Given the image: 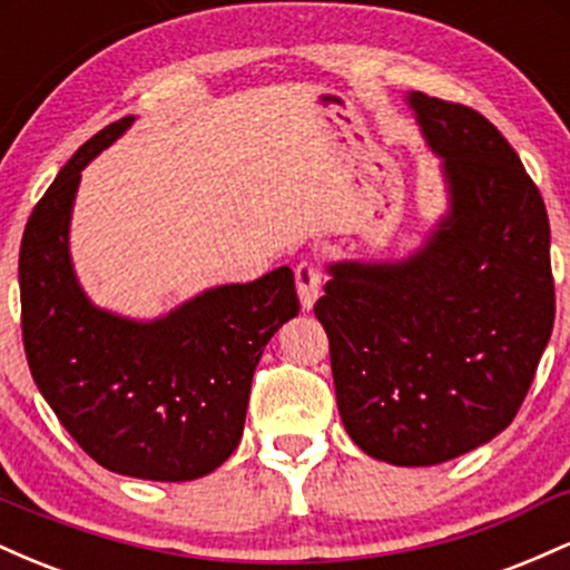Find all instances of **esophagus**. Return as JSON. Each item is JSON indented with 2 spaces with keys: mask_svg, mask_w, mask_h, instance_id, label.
Returning <instances> with one entry per match:
<instances>
[{
  "mask_svg": "<svg viewBox=\"0 0 570 570\" xmlns=\"http://www.w3.org/2000/svg\"><path fill=\"white\" fill-rule=\"evenodd\" d=\"M294 284H297L299 303H303L305 311H311L316 305L318 294H322V273H318V267L303 259V263L294 267Z\"/></svg>",
  "mask_w": 570,
  "mask_h": 570,
  "instance_id": "obj_1",
  "label": "esophagus"
}]
</instances>
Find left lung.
Listing matches in <instances>:
<instances>
[{"label": "left lung", "mask_w": 570, "mask_h": 570, "mask_svg": "<svg viewBox=\"0 0 570 570\" xmlns=\"http://www.w3.org/2000/svg\"><path fill=\"white\" fill-rule=\"evenodd\" d=\"M450 208L402 263H335L316 318L337 410L364 453L434 466L514 421L554 324L549 219L493 122L410 94Z\"/></svg>", "instance_id": "8db88e82"}]
</instances>
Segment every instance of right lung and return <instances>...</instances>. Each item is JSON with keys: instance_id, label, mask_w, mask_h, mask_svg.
<instances>
[{"instance_id": "right-lung-1", "label": "right lung", "mask_w": 570, "mask_h": 570, "mask_svg": "<svg viewBox=\"0 0 570 570\" xmlns=\"http://www.w3.org/2000/svg\"><path fill=\"white\" fill-rule=\"evenodd\" d=\"M130 122L122 117L85 141L26 222L23 351L45 402L96 463L187 482L238 448L254 370L299 299L289 267L203 292L155 322H130L85 297L69 259L71 206L82 168Z\"/></svg>"}]
</instances>
